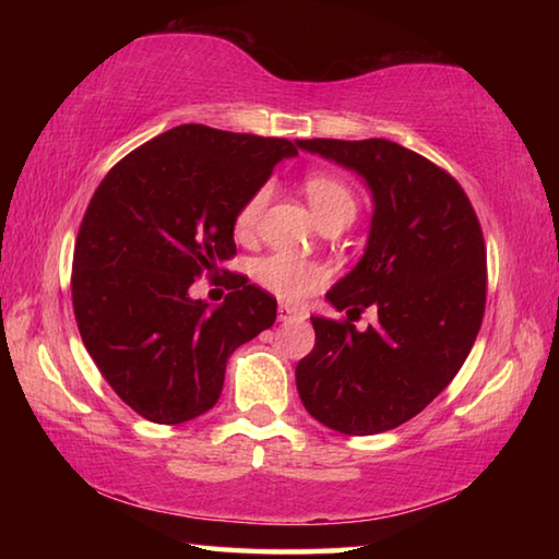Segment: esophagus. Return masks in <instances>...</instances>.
I'll return each mask as SVG.
<instances>
[{"instance_id": "1", "label": "esophagus", "mask_w": 559, "mask_h": 559, "mask_svg": "<svg viewBox=\"0 0 559 559\" xmlns=\"http://www.w3.org/2000/svg\"><path fill=\"white\" fill-rule=\"evenodd\" d=\"M302 318H306V313H302V310L290 308V306H286V302H281V306H278V320H281V323H290V320H302Z\"/></svg>"}]
</instances>
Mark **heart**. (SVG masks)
Listing matches in <instances>:
<instances>
[{
  "label": "heart",
  "mask_w": 559,
  "mask_h": 559,
  "mask_svg": "<svg viewBox=\"0 0 559 559\" xmlns=\"http://www.w3.org/2000/svg\"><path fill=\"white\" fill-rule=\"evenodd\" d=\"M302 189L320 226L328 222H353L357 214V197L345 179H340L325 169H313L302 179ZM269 202V187H259L234 214V236L236 239H251L257 224ZM253 281L263 290L286 302H300L323 286L328 281V271L320 263L290 257V253H271L253 263Z\"/></svg>",
  "instance_id": "1"
}]
</instances>
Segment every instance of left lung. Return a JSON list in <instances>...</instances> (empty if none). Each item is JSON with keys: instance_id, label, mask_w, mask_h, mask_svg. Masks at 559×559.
Masks as SVG:
<instances>
[{"instance_id": "1", "label": "left lung", "mask_w": 559, "mask_h": 559, "mask_svg": "<svg viewBox=\"0 0 559 559\" xmlns=\"http://www.w3.org/2000/svg\"><path fill=\"white\" fill-rule=\"evenodd\" d=\"M372 189L365 257L328 300L345 320L310 318L316 347L296 367L300 402L328 429L370 437L409 421L466 362L486 310V243L447 169L392 140H298ZM378 325L348 323L365 307Z\"/></svg>"}]
</instances>
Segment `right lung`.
<instances>
[{
  "mask_svg": "<svg viewBox=\"0 0 559 559\" xmlns=\"http://www.w3.org/2000/svg\"><path fill=\"white\" fill-rule=\"evenodd\" d=\"M298 143L177 126L103 177L73 249L71 296L93 362L122 402L155 424L210 412L226 359L276 320V298L224 271L210 310L197 278L236 257L234 214Z\"/></svg>",
  "mask_w": 559,
  "mask_h": 559,
  "instance_id": "1",
  "label": "right lung"
}]
</instances>
